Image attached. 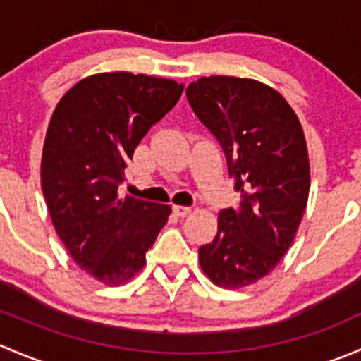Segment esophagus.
Segmentation results:
<instances>
[{
  "mask_svg": "<svg viewBox=\"0 0 361 361\" xmlns=\"http://www.w3.org/2000/svg\"><path fill=\"white\" fill-rule=\"evenodd\" d=\"M173 211L178 214V216H188V214L192 213V207H187V206H173Z\"/></svg>",
  "mask_w": 361,
  "mask_h": 361,
  "instance_id": "34e87169",
  "label": "esophagus"
}]
</instances>
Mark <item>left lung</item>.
<instances>
[{
    "label": "left lung",
    "instance_id": "obj_1",
    "mask_svg": "<svg viewBox=\"0 0 361 361\" xmlns=\"http://www.w3.org/2000/svg\"><path fill=\"white\" fill-rule=\"evenodd\" d=\"M199 120L224 148L241 192L239 209H221L199 264L216 286L235 290L267 276L292 246L309 197L304 130L285 97L265 83L202 76L187 87Z\"/></svg>",
    "mask_w": 361,
    "mask_h": 361
}]
</instances>
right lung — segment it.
Listing matches in <instances>:
<instances>
[{
	"instance_id": "add662e5",
	"label": "right lung",
	"mask_w": 361,
	"mask_h": 361,
	"mask_svg": "<svg viewBox=\"0 0 361 361\" xmlns=\"http://www.w3.org/2000/svg\"><path fill=\"white\" fill-rule=\"evenodd\" d=\"M183 92L174 80L97 73L59 101L42 154V190L69 257L97 281L118 286L143 269L166 225L167 204L120 199L127 160Z\"/></svg>"
}]
</instances>
